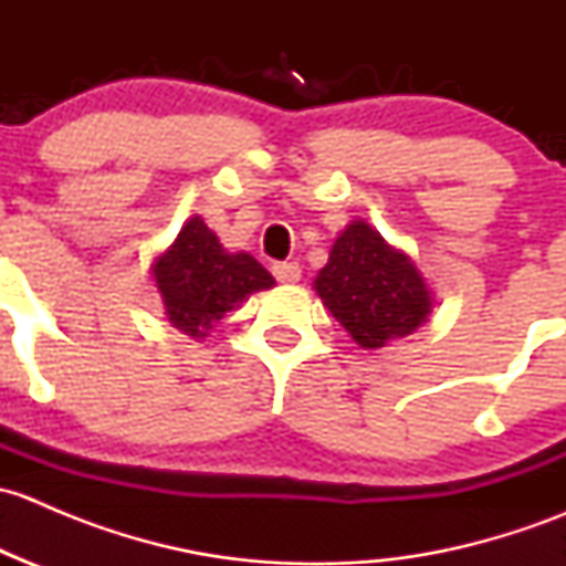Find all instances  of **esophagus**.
Instances as JSON below:
<instances>
[{
	"label": "esophagus",
	"instance_id": "obj_1",
	"mask_svg": "<svg viewBox=\"0 0 566 566\" xmlns=\"http://www.w3.org/2000/svg\"><path fill=\"white\" fill-rule=\"evenodd\" d=\"M273 276L282 284H295L301 279V265L298 262H276L273 265Z\"/></svg>",
	"mask_w": 566,
	"mask_h": 566
}]
</instances>
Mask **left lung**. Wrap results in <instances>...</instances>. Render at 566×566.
<instances>
[{
	"mask_svg": "<svg viewBox=\"0 0 566 566\" xmlns=\"http://www.w3.org/2000/svg\"><path fill=\"white\" fill-rule=\"evenodd\" d=\"M315 290L328 312L367 350L408 336L432 312V293L405 251L367 221H350L331 247Z\"/></svg>",
	"mask_w": 566,
	"mask_h": 566,
	"instance_id": "8db88e82",
	"label": "left lung"
}]
</instances>
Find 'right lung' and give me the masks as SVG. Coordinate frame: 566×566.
<instances>
[{"label": "right lung", "instance_id": "1", "mask_svg": "<svg viewBox=\"0 0 566 566\" xmlns=\"http://www.w3.org/2000/svg\"><path fill=\"white\" fill-rule=\"evenodd\" d=\"M153 279L161 293L169 323L202 339L227 312L256 290L273 287V276L247 254H230L199 216L188 219L175 243L156 256Z\"/></svg>", "mask_w": 566, "mask_h": 566}]
</instances>
